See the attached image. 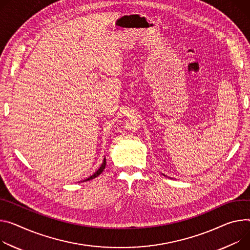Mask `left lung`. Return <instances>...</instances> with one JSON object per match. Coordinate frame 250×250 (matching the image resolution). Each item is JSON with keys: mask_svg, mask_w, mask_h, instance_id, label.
<instances>
[{"mask_svg": "<svg viewBox=\"0 0 250 250\" xmlns=\"http://www.w3.org/2000/svg\"><path fill=\"white\" fill-rule=\"evenodd\" d=\"M164 175H165V174H164ZM165 176H167V175H165Z\"/></svg>", "mask_w": 250, "mask_h": 250, "instance_id": "1", "label": "left lung"}]
</instances>
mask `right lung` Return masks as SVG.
<instances>
[{
    "mask_svg": "<svg viewBox=\"0 0 250 250\" xmlns=\"http://www.w3.org/2000/svg\"><path fill=\"white\" fill-rule=\"evenodd\" d=\"M105 165H106V162H105V157L104 158V162H103V164H102V166H101V167L93 174V175H90L89 177H87V178H85L84 180H83V181H88V180H90V179H93V178H95V177H97L98 175H100L103 171H104V167H105Z\"/></svg>",
    "mask_w": 250,
    "mask_h": 250,
    "instance_id": "obj_1",
    "label": "right lung"
}]
</instances>
